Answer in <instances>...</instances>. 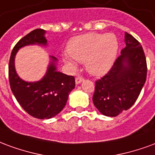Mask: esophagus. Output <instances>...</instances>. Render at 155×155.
<instances>
[{
  "label": "esophagus",
  "instance_id": "1",
  "mask_svg": "<svg viewBox=\"0 0 155 155\" xmlns=\"http://www.w3.org/2000/svg\"><path fill=\"white\" fill-rule=\"evenodd\" d=\"M82 81H83V78H82V77H77L76 79H75V82H76V84H80Z\"/></svg>",
  "mask_w": 155,
  "mask_h": 155
}]
</instances>
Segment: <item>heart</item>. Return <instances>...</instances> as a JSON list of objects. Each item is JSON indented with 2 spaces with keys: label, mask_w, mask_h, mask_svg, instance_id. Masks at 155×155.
<instances>
[{
  "label": "heart",
  "mask_w": 155,
  "mask_h": 155,
  "mask_svg": "<svg viewBox=\"0 0 155 155\" xmlns=\"http://www.w3.org/2000/svg\"><path fill=\"white\" fill-rule=\"evenodd\" d=\"M119 50V42L113 33H87L70 39L67 45L69 55L63 60L72 69H75V60L85 63L86 69L95 76L104 75L112 68Z\"/></svg>",
  "instance_id": "1"
}]
</instances>
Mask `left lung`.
<instances>
[{
	"label": "left lung",
	"instance_id": "8db88e82",
	"mask_svg": "<svg viewBox=\"0 0 155 155\" xmlns=\"http://www.w3.org/2000/svg\"><path fill=\"white\" fill-rule=\"evenodd\" d=\"M125 43L110 71L96 82L92 101L104 116L114 117L130 108L146 81L147 64L142 46L126 32Z\"/></svg>",
	"mask_w": 155,
	"mask_h": 155
}]
</instances>
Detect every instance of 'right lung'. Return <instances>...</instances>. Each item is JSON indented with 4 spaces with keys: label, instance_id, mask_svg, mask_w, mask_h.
Listing matches in <instances>:
<instances>
[{
    "label": "right lung",
    "instance_id": "right-lung-1",
    "mask_svg": "<svg viewBox=\"0 0 155 155\" xmlns=\"http://www.w3.org/2000/svg\"><path fill=\"white\" fill-rule=\"evenodd\" d=\"M45 31L37 29L29 33L15 45L9 62V81L15 97L27 113L35 118L50 119L65 107L68 95L75 87V79L57 70L58 59L50 56L45 75L37 82H26L15 71V58L20 48L27 45L47 46Z\"/></svg>",
    "mask_w": 155,
    "mask_h": 155
}]
</instances>
